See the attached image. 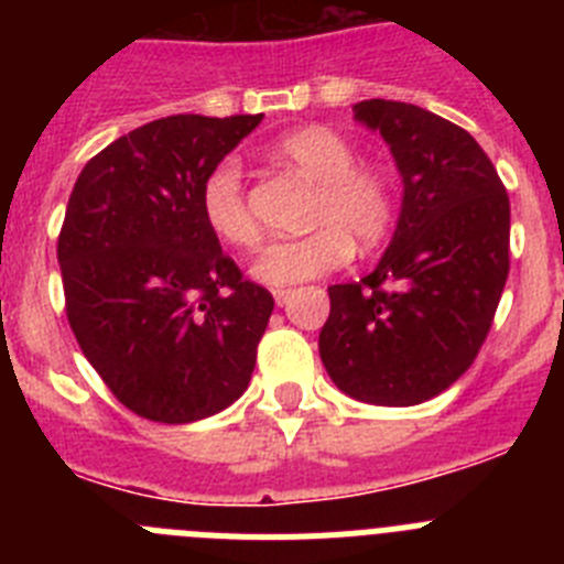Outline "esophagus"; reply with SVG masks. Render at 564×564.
I'll return each instance as SVG.
<instances>
[{
	"mask_svg": "<svg viewBox=\"0 0 564 564\" xmlns=\"http://www.w3.org/2000/svg\"><path fill=\"white\" fill-rule=\"evenodd\" d=\"M273 299H276V305H288V299H291V291H273Z\"/></svg>",
	"mask_w": 564,
	"mask_h": 564,
	"instance_id": "obj_1",
	"label": "esophagus"
}]
</instances>
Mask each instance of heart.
<instances>
[{"instance_id":"1","label":"heart","mask_w":564,"mask_h":564,"mask_svg":"<svg viewBox=\"0 0 564 564\" xmlns=\"http://www.w3.org/2000/svg\"><path fill=\"white\" fill-rule=\"evenodd\" d=\"M279 163L291 166L316 186L307 237L282 239L259 253L253 276L271 288L325 276L350 262L352 251L370 253L392 234L398 220L395 177L378 163H361L341 132L330 127H302L271 147ZM200 212L214 237L226 246L251 251L262 239L246 194V174L237 158H223L208 169L200 186Z\"/></svg>"}]
</instances>
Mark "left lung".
Wrapping results in <instances>:
<instances>
[{"mask_svg": "<svg viewBox=\"0 0 564 564\" xmlns=\"http://www.w3.org/2000/svg\"><path fill=\"white\" fill-rule=\"evenodd\" d=\"M403 177L395 237L378 268L333 285L318 352L338 390L378 406L441 395L475 364L508 279L511 206L480 143L415 104L370 98Z\"/></svg>", "mask_w": 564, "mask_h": 564, "instance_id": "8db88e82", "label": "left lung"}]
</instances>
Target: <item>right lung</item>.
Returning a JSON list of instances; mask_svg holds the SVG:
<instances>
[{
  "label": "right lung",
  "instance_id": "obj_1",
  "mask_svg": "<svg viewBox=\"0 0 564 564\" xmlns=\"http://www.w3.org/2000/svg\"><path fill=\"white\" fill-rule=\"evenodd\" d=\"M262 115H169L78 174L58 234L67 322L118 401L192 423L246 392L273 296L242 279L200 212V186Z\"/></svg>",
  "mask_w": 564,
  "mask_h": 564
}]
</instances>
